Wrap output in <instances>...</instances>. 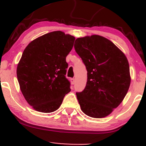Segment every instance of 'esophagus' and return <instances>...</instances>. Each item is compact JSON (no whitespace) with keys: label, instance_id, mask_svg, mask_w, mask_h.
<instances>
[{"label":"esophagus","instance_id":"esophagus-1","mask_svg":"<svg viewBox=\"0 0 146 146\" xmlns=\"http://www.w3.org/2000/svg\"><path fill=\"white\" fill-rule=\"evenodd\" d=\"M75 80L74 78H71V84H75Z\"/></svg>","mask_w":146,"mask_h":146}]
</instances>
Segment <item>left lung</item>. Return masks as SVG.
Here are the masks:
<instances>
[{
  "label": "left lung",
  "instance_id": "left-lung-1",
  "mask_svg": "<svg viewBox=\"0 0 146 146\" xmlns=\"http://www.w3.org/2000/svg\"><path fill=\"white\" fill-rule=\"evenodd\" d=\"M74 47L87 70L86 87L76 93L81 109L93 118L108 116L128 93V60L114 43L98 35L77 38Z\"/></svg>",
  "mask_w": 146,
  "mask_h": 146
}]
</instances>
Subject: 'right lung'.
<instances>
[{
  "label": "right lung",
  "instance_id": "right-lung-1",
  "mask_svg": "<svg viewBox=\"0 0 146 146\" xmlns=\"http://www.w3.org/2000/svg\"><path fill=\"white\" fill-rule=\"evenodd\" d=\"M75 37L57 31L31 41L23 51L17 66V78L23 96L37 111L51 113L71 91L65 77L66 57Z\"/></svg>",
  "mask_w": 146,
  "mask_h": 146
}]
</instances>
